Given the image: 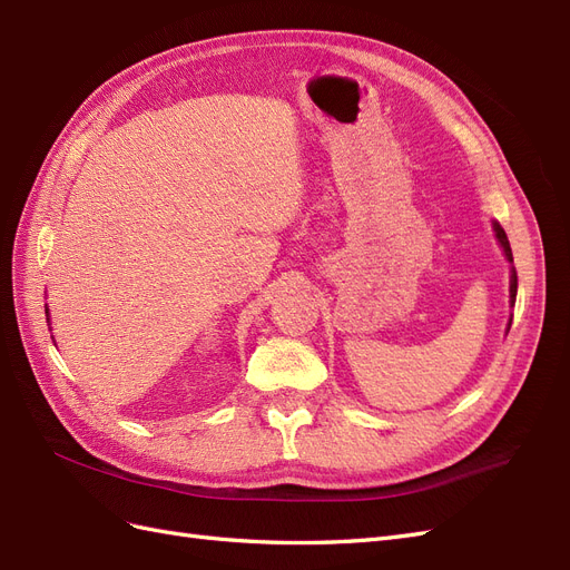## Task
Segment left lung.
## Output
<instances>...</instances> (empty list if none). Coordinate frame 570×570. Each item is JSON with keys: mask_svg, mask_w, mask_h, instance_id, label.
I'll use <instances>...</instances> for the list:
<instances>
[{"mask_svg": "<svg viewBox=\"0 0 570 570\" xmlns=\"http://www.w3.org/2000/svg\"><path fill=\"white\" fill-rule=\"evenodd\" d=\"M494 233H497L499 243H502V247H504L507 258H509V262H513V254H511V245H509V239H507V233H504L502 226H499V223H494ZM515 287H519V275H515V271H513L511 273V302L515 299Z\"/></svg>", "mask_w": 570, "mask_h": 570, "instance_id": "8db88e82", "label": "left lung"}]
</instances>
